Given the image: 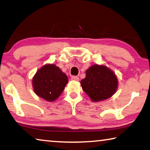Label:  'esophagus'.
<instances>
[{
    "label": "esophagus",
    "instance_id": "1",
    "mask_svg": "<svg viewBox=\"0 0 150 150\" xmlns=\"http://www.w3.org/2000/svg\"><path fill=\"white\" fill-rule=\"evenodd\" d=\"M71 79L74 81H79V78L78 76H72L71 77Z\"/></svg>",
    "mask_w": 150,
    "mask_h": 150
}]
</instances>
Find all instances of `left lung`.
Listing matches in <instances>:
<instances>
[{"mask_svg": "<svg viewBox=\"0 0 150 150\" xmlns=\"http://www.w3.org/2000/svg\"><path fill=\"white\" fill-rule=\"evenodd\" d=\"M80 84L91 100L96 102L112 96L117 89L118 80L107 66L94 64L86 71V78Z\"/></svg>", "mask_w": 150, "mask_h": 150, "instance_id": "1", "label": "left lung"}]
</instances>
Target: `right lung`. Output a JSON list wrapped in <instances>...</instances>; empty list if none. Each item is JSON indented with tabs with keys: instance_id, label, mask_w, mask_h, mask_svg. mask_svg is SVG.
<instances>
[{
	"instance_id": "1",
	"label": "right lung",
	"mask_w": 150,
	"mask_h": 150,
	"mask_svg": "<svg viewBox=\"0 0 150 150\" xmlns=\"http://www.w3.org/2000/svg\"><path fill=\"white\" fill-rule=\"evenodd\" d=\"M67 76L54 64L44 65L33 78L34 91L38 96L53 102L62 94L67 84Z\"/></svg>"
}]
</instances>
